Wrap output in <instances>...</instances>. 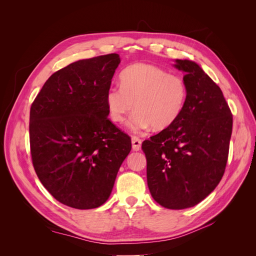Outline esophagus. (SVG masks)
Masks as SVG:
<instances>
[{"instance_id": "obj_1", "label": "esophagus", "mask_w": 256, "mask_h": 256, "mask_svg": "<svg viewBox=\"0 0 256 256\" xmlns=\"http://www.w3.org/2000/svg\"><path fill=\"white\" fill-rule=\"evenodd\" d=\"M131 143H132V150L138 152L141 150V145H142V141L141 138H138V136H132L131 138Z\"/></svg>"}]
</instances>
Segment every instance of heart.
Instances as JSON below:
<instances>
[{
  "mask_svg": "<svg viewBox=\"0 0 256 256\" xmlns=\"http://www.w3.org/2000/svg\"><path fill=\"white\" fill-rule=\"evenodd\" d=\"M120 81V85H113L106 92V108L114 122H124L136 109L128 126L140 132L150 126L154 130L166 129L180 116L188 96L180 74L138 63L124 69Z\"/></svg>",
  "mask_w": 256,
  "mask_h": 256,
  "instance_id": "1",
  "label": "heart"
}]
</instances>
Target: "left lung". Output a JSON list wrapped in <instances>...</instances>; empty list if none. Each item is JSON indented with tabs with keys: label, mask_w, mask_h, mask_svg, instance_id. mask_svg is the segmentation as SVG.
Instances as JSON below:
<instances>
[{
	"label": "left lung",
	"mask_w": 256,
	"mask_h": 256,
	"mask_svg": "<svg viewBox=\"0 0 256 256\" xmlns=\"http://www.w3.org/2000/svg\"><path fill=\"white\" fill-rule=\"evenodd\" d=\"M184 72L188 96L177 120L142 150L147 161V184L158 204L184 209L214 190L226 171L233 115L222 90L196 63L176 60Z\"/></svg>",
	"instance_id": "left-lung-1"
}]
</instances>
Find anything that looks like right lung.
I'll use <instances>...</instances> for the list:
<instances>
[{
  "label": "right lung",
  "mask_w": 256,
  "mask_h": 256,
  "mask_svg": "<svg viewBox=\"0 0 256 256\" xmlns=\"http://www.w3.org/2000/svg\"><path fill=\"white\" fill-rule=\"evenodd\" d=\"M120 63L116 53L80 60L46 81L30 106L35 172L60 203L102 206L131 150V138L108 118L106 92Z\"/></svg>",
  "instance_id": "right-lung-1"
}]
</instances>
